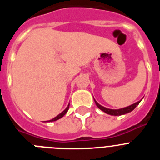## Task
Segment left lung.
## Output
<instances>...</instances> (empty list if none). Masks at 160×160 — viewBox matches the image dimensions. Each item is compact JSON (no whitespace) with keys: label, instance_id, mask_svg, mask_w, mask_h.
<instances>
[{"label":"left lung","instance_id":"left-lung-1","mask_svg":"<svg viewBox=\"0 0 160 160\" xmlns=\"http://www.w3.org/2000/svg\"><path fill=\"white\" fill-rule=\"evenodd\" d=\"M94 102H95L97 107H98L100 110H102V111H104L105 113H107V114H111V115H122V114H127V113H129V112H131V111H132L133 110H134V109H135V107H136L139 104V102H140L141 101L137 102L134 103V104L129 106V107H125V108L118 109V110H112V109L106 108V107H102V106H101L100 104H98V103L95 100H94Z\"/></svg>","mask_w":160,"mask_h":160}]
</instances>
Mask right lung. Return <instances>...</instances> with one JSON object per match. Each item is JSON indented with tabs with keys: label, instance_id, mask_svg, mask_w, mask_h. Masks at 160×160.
<instances>
[{
	"label": "right lung",
	"instance_id": "right-lung-1",
	"mask_svg": "<svg viewBox=\"0 0 160 160\" xmlns=\"http://www.w3.org/2000/svg\"><path fill=\"white\" fill-rule=\"evenodd\" d=\"M69 107H70V104H69V105H68V107H66V110H64V111H63L61 113V114H59L58 115V116H56V117H55V118H53V119L49 120V122H53V121H56V120L59 119V118H62V117H63V116H64L65 114H66V112H67V111H68V110H69Z\"/></svg>",
	"mask_w": 160,
	"mask_h": 160
}]
</instances>
